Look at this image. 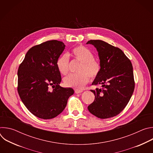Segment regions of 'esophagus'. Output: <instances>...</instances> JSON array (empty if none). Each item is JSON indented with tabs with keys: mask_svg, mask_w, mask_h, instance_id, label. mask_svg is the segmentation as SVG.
<instances>
[{
	"mask_svg": "<svg viewBox=\"0 0 153 153\" xmlns=\"http://www.w3.org/2000/svg\"><path fill=\"white\" fill-rule=\"evenodd\" d=\"M82 90H75V93H76V94H79V93H82Z\"/></svg>",
	"mask_w": 153,
	"mask_h": 153,
	"instance_id": "34e87169",
	"label": "esophagus"
}]
</instances>
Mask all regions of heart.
I'll return each instance as SVG.
<instances>
[{
  "instance_id": "obj_1",
  "label": "heart",
  "mask_w": 153,
  "mask_h": 153,
  "mask_svg": "<svg viewBox=\"0 0 153 153\" xmlns=\"http://www.w3.org/2000/svg\"><path fill=\"white\" fill-rule=\"evenodd\" d=\"M71 55L76 60L80 63L78 74H72L63 79L65 86L76 89H82L90 80L99 75L100 71L99 62L94 59L93 53L86 47L79 45L74 48ZM56 67L59 72L66 75L69 71V57L63 54L60 56L56 61ZM90 77H89V76Z\"/></svg>"
}]
</instances>
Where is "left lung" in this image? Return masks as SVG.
Listing matches in <instances>:
<instances>
[{"label":"left lung","mask_w":153,"mask_h":153,"mask_svg":"<svg viewBox=\"0 0 153 153\" xmlns=\"http://www.w3.org/2000/svg\"><path fill=\"white\" fill-rule=\"evenodd\" d=\"M86 44L96 48L100 65L92 85H100L101 88L91 90L95 99L88 110L100 119L116 116L125 108L134 90L132 63L120 49L103 40H91Z\"/></svg>","instance_id":"left-lung-1"}]
</instances>
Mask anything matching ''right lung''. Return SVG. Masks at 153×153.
I'll use <instances>...</instances> for the list:
<instances>
[{"instance_id":"obj_1","label":"right lung","mask_w":153,"mask_h":153,"mask_svg":"<svg viewBox=\"0 0 153 153\" xmlns=\"http://www.w3.org/2000/svg\"><path fill=\"white\" fill-rule=\"evenodd\" d=\"M65 47L56 40L34 46L19 67L18 93L28 110L39 118L50 119L60 114L74 94L72 88L59 85L62 79L56 61ZM50 85L53 91L49 90Z\"/></svg>"}]
</instances>
